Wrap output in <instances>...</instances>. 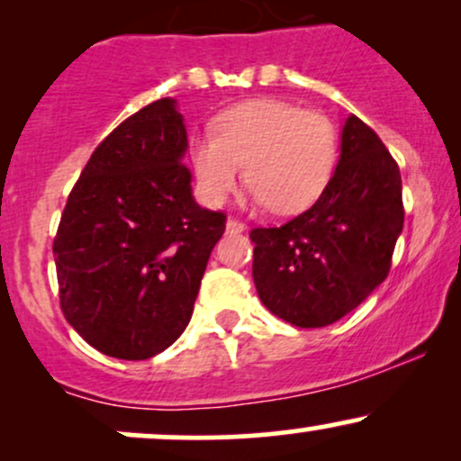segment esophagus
I'll return each mask as SVG.
<instances>
[{
  "label": "esophagus",
  "mask_w": 461,
  "mask_h": 461,
  "mask_svg": "<svg viewBox=\"0 0 461 461\" xmlns=\"http://www.w3.org/2000/svg\"><path fill=\"white\" fill-rule=\"evenodd\" d=\"M225 227H227V231H230V234H242V231L247 230V225L240 223V221H236V219H227Z\"/></svg>",
  "instance_id": "1"
}]
</instances>
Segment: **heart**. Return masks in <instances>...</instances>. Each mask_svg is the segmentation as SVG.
Instances as JSON below:
<instances>
[{"mask_svg": "<svg viewBox=\"0 0 461 461\" xmlns=\"http://www.w3.org/2000/svg\"><path fill=\"white\" fill-rule=\"evenodd\" d=\"M188 156L205 203H223L240 182L245 164L253 205L297 214L330 184L338 139L325 114L264 97L223 110L214 119V136H194Z\"/></svg>", "mask_w": 461, "mask_h": 461, "instance_id": "1", "label": "heart"}]
</instances>
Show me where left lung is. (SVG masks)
<instances>
[{"label":"left lung","instance_id":"1","mask_svg":"<svg viewBox=\"0 0 461 461\" xmlns=\"http://www.w3.org/2000/svg\"><path fill=\"white\" fill-rule=\"evenodd\" d=\"M396 162L356 114L340 131L336 171L303 214L282 227L253 230V282L275 316L325 327L356 310L388 277L403 231Z\"/></svg>","mask_w":461,"mask_h":461}]
</instances>
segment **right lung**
Here are the masks:
<instances>
[{
	"label": "right lung",
	"mask_w": 461,
	"mask_h": 461,
	"mask_svg": "<svg viewBox=\"0 0 461 461\" xmlns=\"http://www.w3.org/2000/svg\"><path fill=\"white\" fill-rule=\"evenodd\" d=\"M173 97L131 114L93 151L54 240L60 305L88 345L147 359L193 316L225 214L194 201Z\"/></svg>",
	"instance_id": "1"
}]
</instances>
